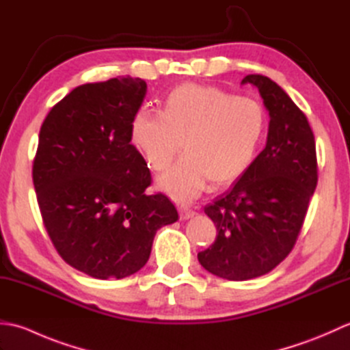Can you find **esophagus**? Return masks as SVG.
<instances>
[{"instance_id":"esophagus-1","label":"esophagus","mask_w":350,"mask_h":350,"mask_svg":"<svg viewBox=\"0 0 350 350\" xmlns=\"http://www.w3.org/2000/svg\"><path fill=\"white\" fill-rule=\"evenodd\" d=\"M179 215H180V219H182V221H187V219L194 217L196 212L188 209V207H180V209H179Z\"/></svg>"}]
</instances>
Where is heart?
Masks as SVG:
<instances>
[{
    "mask_svg": "<svg viewBox=\"0 0 350 350\" xmlns=\"http://www.w3.org/2000/svg\"><path fill=\"white\" fill-rule=\"evenodd\" d=\"M267 128L263 103L200 84L176 87L162 113L139 109L129 124L132 146L147 167L163 171L183 143L185 156L162 174L158 187L180 203L197 198L209 180H236L254 162Z\"/></svg>",
    "mask_w": 350,
    "mask_h": 350,
    "instance_id": "1",
    "label": "heart"
}]
</instances>
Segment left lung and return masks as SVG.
Returning a JSON list of instances; mask_svg holds the SVG:
<instances>
[{
  "mask_svg": "<svg viewBox=\"0 0 350 350\" xmlns=\"http://www.w3.org/2000/svg\"><path fill=\"white\" fill-rule=\"evenodd\" d=\"M269 111L267 141L251 167L204 207L218 230L198 252L206 271L230 281L271 272L298 239L317 185L316 143L307 117L272 79L248 75Z\"/></svg>",
  "mask_w": 350,
  "mask_h": 350,
  "instance_id": "left-lung-1",
  "label": "left lung"
}]
</instances>
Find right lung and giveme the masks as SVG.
I'll return each mask as SVG.
<instances>
[{
  "label": "right lung",
  "instance_id": "right-lung-1",
  "mask_svg": "<svg viewBox=\"0 0 350 350\" xmlns=\"http://www.w3.org/2000/svg\"><path fill=\"white\" fill-rule=\"evenodd\" d=\"M146 92L129 75L79 85L40 128L33 183L43 224L64 262L98 280L138 272L156 232L179 219L165 196L146 194L150 171L131 144Z\"/></svg>",
  "mask_w": 350,
  "mask_h": 350
}]
</instances>
